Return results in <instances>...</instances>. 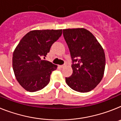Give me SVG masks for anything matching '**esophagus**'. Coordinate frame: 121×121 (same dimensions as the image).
<instances>
[{
  "mask_svg": "<svg viewBox=\"0 0 121 121\" xmlns=\"http://www.w3.org/2000/svg\"><path fill=\"white\" fill-rule=\"evenodd\" d=\"M64 67H65V65H59V67H60V68H64Z\"/></svg>",
  "mask_w": 121,
  "mask_h": 121,
  "instance_id": "1",
  "label": "esophagus"
}]
</instances>
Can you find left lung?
<instances>
[{
	"mask_svg": "<svg viewBox=\"0 0 121 121\" xmlns=\"http://www.w3.org/2000/svg\"><path fill=\"white\" fill-rule=\"evenodd\" d=\"M63 35L73 61V73L65 78L66 83L76 91H90L104 76L105 56L103 48L92 33L85 28L64 29Z\"/></svg>",
	"mask_w": 121,
	"mask_h": 121,
	"instance_id": "1",
	"label": "left lung"
}]
</instances>
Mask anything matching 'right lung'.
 Here are the masks:
<instances>
[{
    "label": "right lung",
    "instance_id": "obj_1",
    "mask_svg": "<svg viewBox=\"0 0 121 121\" xmlns=\"http://www.w3.org/2000/svg\"><path fill=\"white\" fill-rule=\"evenodd\" d=\"M62 30H33L25 35L13 54V68L17 81L28 91L35 92L48 84L57 66L42 60L62 35Z\"/></svg>",
    "mask_w": 121,
    "mask_h": 121
}]
</instances>
